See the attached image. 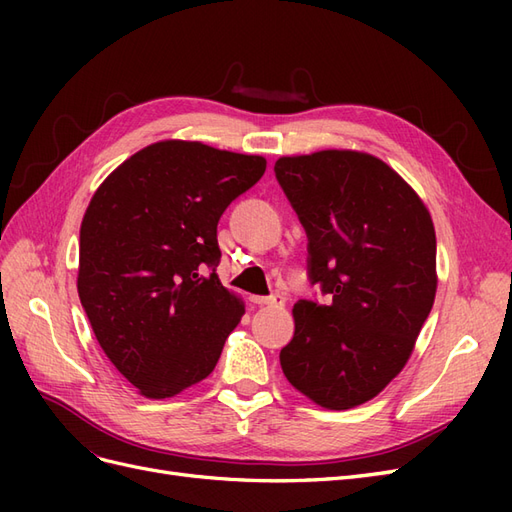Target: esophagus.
I'll use <instances>...</instances> for the list:
<instances>
[{
	"label": "esophagus",
	"instance_id": "1",
	"mask_svg": "<svg viewBox=\"0 0 512 512\" xmlns=\"http://www.w3.org/2000/svg\"><path fill=\"white\" fill-rule=\"evenodd\" d=\"M252 301L260 307H275V309H282L286 305V299L282 294H271V297H252Z\"/></svg>",
	"mask_w": 512,
	"mask_h": 512
}]
</instances>
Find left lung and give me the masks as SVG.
I'll return each mask as SVG.
<instances>
[{
    "label": "left lung",
    "instance_id": "obj_1",
    "mask_svg": "<svg viewBox=\"0 0 512 512\" xmlns=\"http://www.w3.org/2000/svg\"><path fill=\"white\" fill-rule=\"evenodd\" d=\"M275 177L305 228L309 282L329 299L294 303L284 376L322 408L361 406L404 369L436 299L431 215L363 151L280 158Z\"/></svg>",
    "mask_w": 512,
    "mask_h": 512
}]
</instances>
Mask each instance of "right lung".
I'll return each mask as SVG.
<instances>
[{"mask_svg":"<svg viewBox=\"0 0 512 512\" xmlns=\"http://www.w3.org/2000/svg\"><path fill=\"white\" fill-rule=\"evenodd\" d=\"M265 168L260 156L160 141L91 198L76 288L108 361L141 395L166 399L205 380L245 314L215 273L218 222Z\"/></svg>","mask_w":512,"mask_h":512,"instance_id":"1","label":"right lung"}]
</instances>
